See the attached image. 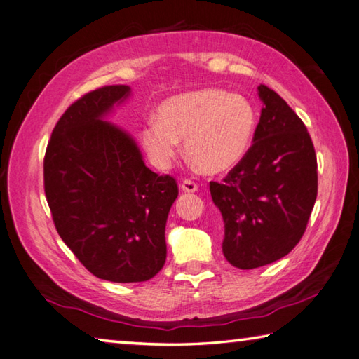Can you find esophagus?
Returning a JSON list of instances; mask_svg holds the SVG:
<instances>
[{
  "mask_svg": "<svg viewBox=\"0 0 359 359\" xmlns=\"http://www.w3.org/2000/svg\"><path fill=\"white\" fill-rule=\"evenodd\" d=\"M180 188H182V191H185V193H194V191L198 190V185L194 184L193 180L185 179V180L180 184Z\"/></svg>",
  "mask_w": 359,
  "mask_h": 359,
  "instance_id": "34e87169",
  "label": "esophagus"
}]
</instances>
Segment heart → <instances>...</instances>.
<instances>
[{
  "label": "heart",
  "instance_id": "heart-1",
  "mask_svg": "<svg viewBox=\"0 0 359 359\" xmlns=\"http://www.w3.org/2000/svg\"><path fill=\"white\" fill-rule=\"evenodd\" d=\"M256 114L245 97L221 89H201L163 102L157 122H147L141 141L149 158L168 169L185 140L188 157L205 172H224L243 158L251 144Z\"/></svg>",
  "mask_w": 359,
  "mask_h": 359
}]
</instances>
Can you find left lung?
Listing matches in <instances>:
<instances>
[{"label": "left lung", "mask_w": 359, "mask_h": 359, "mask_svg": "<svg viewBox=\"0 0 359 359\" xmlns=\"http://www.w3.org/2000/svg\"><path fill=\"white\" fill-rule=\"evenodd\" d=\"M252 144L210 194L224 221L223 254L242 270L276 262L298 245L317 198V157L303 121L260 84Z\"/></svg>", "instance_id": "obj_1"}]
</instances>
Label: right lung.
<instances>
[{
	"mask_svg": "<svg viewBox=\"0 0 359 359\" xmlns=\"http://www.w3.org/2000/svg\"><path fill=\"white\" fill-rule=\"evenodd\" d=\"M128 94L113 84L81 95L56 122L43 158L57 233L84 269L111 283H142L163 269L179 194L174 177L151 171L135 141L102 119Z\"/></svg>",
	"mask_w": 359,
	"mask_h": 359,
	"instance_id": "1",
	"label": "right lung"
}]
</instances>
